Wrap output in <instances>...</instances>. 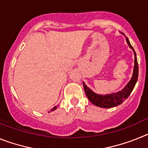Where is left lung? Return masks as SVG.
<instances>
[{
    "mask_svg": "<svg viewBox=\"0 0 148 148\" xmlns=\"http://www.w3.org/2000/svg\"><path fill=\"white\" fill-rule=\"evenodd\" d=\"M126 40H127V42L129 45L130 47L133 51L135 55L134 69H133V77H132L129 83L127 84V86L121 91H119V92H116V93L107 94V95H97V94L95 93L87 86L85 84V83H83L85 93L87 97L95 106L101 108H112L118 106V105L121 104L122 103L124 102L126 99L129 97L133 89L134 88L135 85H136V82H137L138 76V62H137V58H136V52H135L133 47H132V45L130 43L129 39L127 37H126Z\"/></svg>",
    "mask_w": 148,
    "mask_h": 148,
    "instance_id": "left-lung-1",
    "label": "left lung"
}]
</instances>
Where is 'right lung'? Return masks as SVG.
Here are the masks:
<instances>
[{
    "mask_svg": "<svg viewBox=\"0 0 148 148\" xmlns=\"http://www.w3.org/2000/svg\"><path fill=\"white\" fill-rule=\"evenodd\" d=\"M56 106H55V107L53 108V109L51 110V111H53V110H56Z\"/></svg>",
    "mask_w": 148,
    "mask_h": 148,
    "instance_id": "obj_1",
    "label": "right lung"
}]
</instances>
